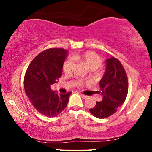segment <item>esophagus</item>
I'll list each match as a JSON object with an SVG mask.
<instances>
[{"label":"esophagus","mask_w":152,"mask_h":152,"mask_svg":"<svg viewBox=\"0 0 152 152\" xmlns=\"http://www.w3.org/2000/svg\"><path fill=\"white\" fill-rule=\"evenodd\" d=\"M80 96L82 97V98H84V99H86V97H87L86 95H84V94H82V93H80Z\"/></svg>","instance_id":"34e87169"}]
</instances>
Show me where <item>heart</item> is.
Returning a JSON list of instances; mask_svg holds the SVG:
<instances>
[{
  "label": "heart",
  "instance_id": "1",
  "mask_svg": "<svg viewBox=\"0 0 152 152\" xmlns=\"http://www.w3.org/2000/svg\"><path fill=\"white\" fill-rule=\"evenodd\" d=\"M72 60L77 61L84 62L89 68L91 69H96L102 64V59L100 57L93 51H86L85 53L80 54V55H75L72 56ZM68 59L64 61L63 64V71L66 75H69L71 73L72 69V61ZM75 84L77 86L82 85V82L80 80L76 81Z\"/></svg>",
  "mask_w": 152,
  "mask_h": 152
}]
</instances>
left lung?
Returning a JSON list of instances; mask_svg holds the SVG:
<instances>
[{
  "instance_id": "left-lung-1",
  "label": "left lung",
  "mask_w": 152,
  "mask_h": 152,
  "mask_svg": "<svg viewBox=\"0 0 152 152\" xmlns=\"http://www.w3.org/2000/svg\"><path fill=\"white\" fill-rule=\"evenodd\" d=\"M102 100L89 111L97 118H106L115 113L125 101L128 93V79L125 70L118 59L106 60V70L99 81Z\"/></svg>"
}]
</instances>
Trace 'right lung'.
Wrapping results in <instances>:
<instances>
[{
  "label": "right lung",
  "instance_id": "add662e5",
  "mask_svg": "<svg viewBox=\"0 0 152 152\" xmlns=\"http://www.w3.org/2000/svg\"><path fill=\"white\" fill-rule=\"evenodd\" d=\"M68 51L63 48H50L41 52L32 60L24 77L27 96L39 113L55 117L67 106L71 92L58 94L51 90L62 75V67Z\"/></svg>",
  "mask_w": 152,
  "mask_h": 152
}]
</instances>
